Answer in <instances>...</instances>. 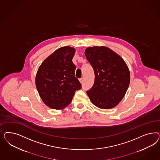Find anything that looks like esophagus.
<instances>
[{"instance_id":"esophagus-1","label":"esophagus","mask_w":160,"mask_h":160,"mask_svg":"<svg viewBox=\"0 0 160 160\" xmlns=\"http://www.w3.org/2000/svg\"><path fill=\"white\" fill-rule=\"evenodd\" d=\"M79 81L80 82H81L82 84V82H84V78H81L79 79Z\"/></svg>"}]
</instances>
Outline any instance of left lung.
I'll return each instance as SVG.
<instances>
[{"label": "left lung", "instance_id": "left-lung-1", "mask_svg": "<svg viewBox=\"0 0 160 160\" xmlns=\"http://www.w3.org/2000/svg\"><path fill=\"white\" fill-rule=\"evenodd\" d=\"M85 56L95 74L94 84L87 92L90 101L102 109L116 106L124 97L130 82L126 62L106 46L87 48Z\"/></svg>", "mask_w": 160, "mask_h": 160}]
</instances>
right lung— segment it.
<instances>
[{"label":"right lung","mask_w":160,"mask_h":160,"mask_svg":"<svg viewBox=\"0 0 160 160\" xmlns=\"http://www.w3.org/2000/svg\"><path fill=\"white\" fill-rule=\"evenodd\" d=\"M76 49L64 46L55 50L40 66L35 82L39 96L48 107L62 110L71 102L82 84L74 76L72 62Z\"/></svg>","instance_id":"right-lung-1"}]
</instances>
